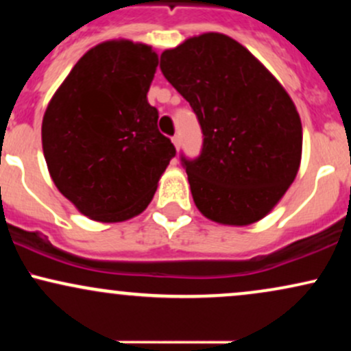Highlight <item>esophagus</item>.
<instances>
[{
  "label": "esophagus",
  "mask_w": 351,
  "mask_h": 351,
  "mask_svg": "<svg viewBox=\"0 0 351 351\" xmlns=\"http://www.w3.org/2000/svg\"><path fill=\"white\" fill-rule=\"evenodd\" d=\"M171 142H173V145H175L176 150H178V148H180V136L175 135V136H173V138H171Z\"/></svg>",
  "instance_id": "1"
}]
</instances>
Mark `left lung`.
<instances>
[{
  "instance_id": "8db88e82",
  "label": "left lung",
  "mask_w": 351,
  "mask_h": 351,
  "mask_svg": "<svg viewBox=\"0 0 351 351\" xmlns=\"http://www.w3.org/2000/svg\"><path fill=\"white\" fill-rule=\"evenodd\" d=\"M160 69L204 135L198 158H181L196 208L224 226L263 219L300 167L302 122L291 95L243 44L221 33L163 51Z\"/></svg>"
}]
</instances>
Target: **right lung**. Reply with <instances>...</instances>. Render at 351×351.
I'll return each mask as SVG.
<instances>
[{
    "mask_svg": "<svg viewBox=\"0 0 351 351\" xmlns=\"http://www.w3.org/2000/svg\"><path fill=\"white\" fill-rule=\"evenodd\" d=\"M158 66L152 46L112 39L77 60L43 117V152L54 184L100 223L127 221L150 204L175 156L147 94Z\"/></svg>",
    "mask_w": 351,
    "mask_h": 351,
    "instance_id": "1",
    "label": "right lung"
}]
</instances>
